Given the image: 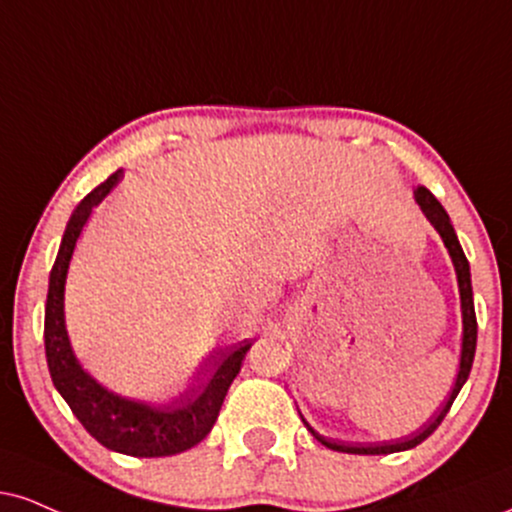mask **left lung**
Masks as SVG:
<instances>
[{
    "mask_svg": "<svg viewBox=\"0 0 512 512\" xmlns=\"http://www.w3.org/2000/svg\"><path fill=\"white\" fill-rule=\"evenodd\" d=\"M415 200L417 205L422 207V212L427 214V219L432 221L434 229L439 231V236L443 238V245L448 248V255H451L455 274H458V288H460V307H463V353H460V372L458 379H455V386L448 396L446 405L439 410V415L434 420H429L420 432H415L412 436H405V439L398 441H384V443H343V441H334V439H324L322 434H317L315 429L310 427L305 420V427L310 429L312 436L319 443H324L326 448L331 451H341V453H357V455H381V453H398V451H408V448H415L417 443H422L427 436H432L436 432V427L443 422L446 412L451 410L455 396H458L463 384L470 377L472 369V360H474V348H477V317H474V300H472V281H470V264H467V257L463 248H460L458 236H455L451 219H448L446 209L441 207V202L429 193L427 188L420 186L415 190Z\"/></svg>",
    "mask_w": 512,
    "mask_h": 512,
    "instance_id": "left-lung-1",
    "label": "left lung"
}]
</instances>
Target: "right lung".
I'll list each match as a JSON object with an SVG mask.
<instances>
[{
	"instance_id": "1",
	"label": "right lung",
	"mask_w": 512,
	"mask_h": 512,
	"mask_svg": "<svg viewBox=\"0 0 512 512\" xmlns=\"http://www.w3.org/2000/svg\"><path fill=\"white\" fill-rule=\"evenodd\" d=\"M121 171H116L100 183L92 193L80 200L66 226L61 248L49 274V291L45 305V353L47 367L61 398L69 403L78 422L88 429L92 439L116 453L135 455V458H162L193 448L212 432L221 403L229 386L240 372V362L252 343L243 341L221 353L214 360L212 372L193 391L169 405H147L135 400L114 396L102 389L73 355L64 324V283L69 274V262L76 240L90 219L92 207H97L119 183Z\"/></svg>"
}]
</instances>
